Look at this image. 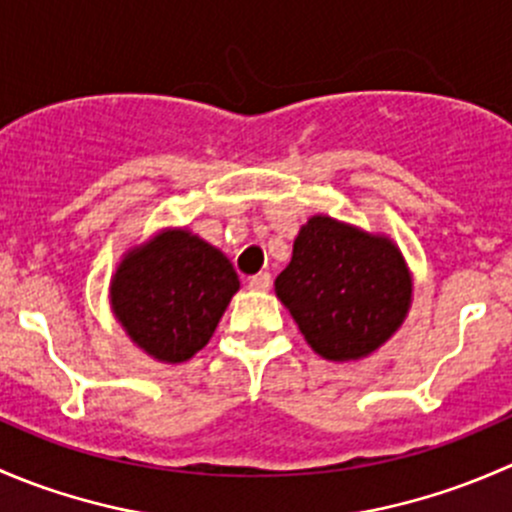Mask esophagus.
<instances>
[{"label": "esophagus", "mask_w": 512, "mask_h": 512, "mask_svg": "<svg viewBox=\"0 0 512 512\" xmlns=\"http://www.w3.org/2000/svg\"><path fill=\"white\" fill-rule=\"evenodd\" d=\"M247 285H250V289H257V292H265V289L272 287V275L270 272H257L247 280Z\"/></svg>", "instance_id": "1"}]
</instances>
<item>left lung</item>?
<instances>
[{
	"label": "left lung",
	"mask_w": 512,
	"mask_h": 512,
	"mask_svg": "<svg viewBox=\"0 0 512 512\" xmlns=\"http://www.w3.org/2000/svg\"><path fill=\"white\" fill-rule=\"evenodd\" d=\"M275 289L309 347L334 361L374 352L399 329L411 302L401 252L324 215L299 230Z\"/></svg>",
	"instance_id": "8db88e82"
}]
</instances>
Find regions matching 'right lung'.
Instances as JSON below:
<instances>
[{"label":"right lung","mask_w":512,"mask_h":512,"mask_svg":"<svg viewBox=\"0 0 512 512\" xmlns=\"http://www.w3.org/2000/svg\"><path fill=\"white\" fill-rule=\"evenodd\" d=\"M237 287L223 252L173 230L128 252L111 282V304L138 347L175 364L210 342Z\"/></svg>","instance_id":"right-lung-1"}]
</instances>
